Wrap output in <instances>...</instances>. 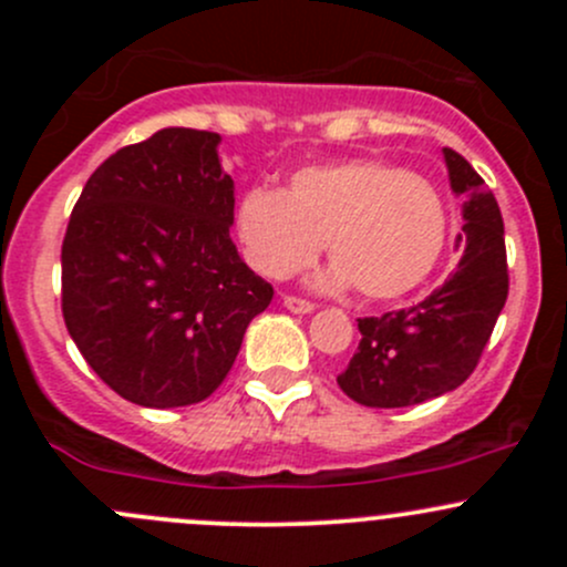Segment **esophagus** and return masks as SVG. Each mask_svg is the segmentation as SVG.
I'll return each mask as SVG.
<instances>
[{"label": "esophagus", "instance_id": "obj_1", "mask_svg": "<svg viewBox=\"0 0 567 567\" xmlns=\"http://www.w3.org/2000/svg\"><path fill=\"white\" fill-rule=\"evenodd\" d=\"M282 305L288 307L290 312H296V316H307V312H312V310H316V305H312V301H307V299H299V296H285V299H282Z\"/></svg>", "mask_w": 567, "mask_h": 567}]
</instances>
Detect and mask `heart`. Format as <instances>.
<instances>
[{"label":"heart","instance_id":"b5f03b06","mask_svg":"<svg viewBox=\"0 0 567 567\" xmlns=\"http://www.w3.org/2000/svg\"><path fill=\"white\" fill-rule=\"evenodd\" d=\"M244 257L268 279L305 271L329 249L326 288H351L368 301L411 293L436 268L447 244V210L431 181L379 158L305 167L282 192L247 188L236 205Z\"/></svg>","mask_w":567,"mask_h":567}]
</instances>
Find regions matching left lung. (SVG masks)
I'll return each mask as SVG.
<instances>
[{"instance_id":"8db88e82","label":"left lung","mask_w":567,"mask_h":567,"mask_svg":"<svg viewBox=\"0 0 567 567\" xmlns=\"http://www.w3.org/2000/svg\"><path fill=\"white\" fill-rule=\"evenodd\" d=\"M442 153L450 188L463 197V255L453 277L420 305L359 318L362 340L337 384L370 409H403L461 386L507 301L505 225L496 197L461 153Z\"/></svg>"}]
</instances>
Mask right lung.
Wrapping results in <instances>:
<instances>
[{
  "mask_svg": "<svg viewBox=\"0 0 567 567\" xmlns=\"http://www.w3.org/2000/svg\"><path fill=\"white\" fill-rule=\"evenodd\" d=\"M214 131L162 128L120 147L82 188L62 241V318L120 398H208L274 288L230 238L236 183Z\"/></svg>",
  "mask_w": 567,
  "mask_h": 567,
  "instance_id": "obj_1",
  "label": "right lung"
}]
</instances>
